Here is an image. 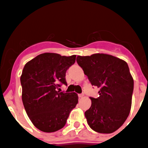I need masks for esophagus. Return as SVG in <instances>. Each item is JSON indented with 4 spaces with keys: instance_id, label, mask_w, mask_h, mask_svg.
<instances>
[{
    "instance_id": "esophagus-1",
    "label": "esophagus",
    "mask_w": 148,
    "mask_h": 148,
    "mask_svg": "<svg viewBox=\"0 0 148 148\" xmlns=\"http://www.w3.org/2000/svg\"><path fill=\"white\" fill-rule=\"evenodd\" d=\"M83 97H84V94H79V97L80 98V99H81V98H83Z\"/></svg>"
}]
</instances>
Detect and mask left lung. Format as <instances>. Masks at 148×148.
<instances>
[{
  "label": "left lung",
  "mask_w": 148,
  "mask_h": 148,
  "mask_svg": "<svg viewBox=\"0 0 148 148\" xmlns=\"http://www.w3.org/2000/svg\"><path fill=\"white\" fill-rule=\"evenodd\" d=\"M76 61L91 84L100 88L99 97H90L91 107L85 112L88 124L99 133L114 132L131 110L134 80L127 63L106 54L78 56Z\"/></svg>",
  "instance_id": "obj_1"
}]
</instances>
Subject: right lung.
I'll list each match as a JSON object with an SVG mask.
<instances>
[{
	"mask_svg": "<svg viewBox=\"0 0 148 148\" xmlns=\"http://www.w3.org/2000/svg\"><path fill=\"white\" fill-rule=\"evenodd\" d=\"M76 55L39 54L25 65L21 76L22 101L34 125L44 132H54L65 126L69 113L79 101L77 94L57 91L67 85L65 73L75 63Z\"/></svg>",
	"mask_w": 148,
	"mask_h": 148,
	"instance_id": "1",
	"label": "right lung"
}]
</instances>
